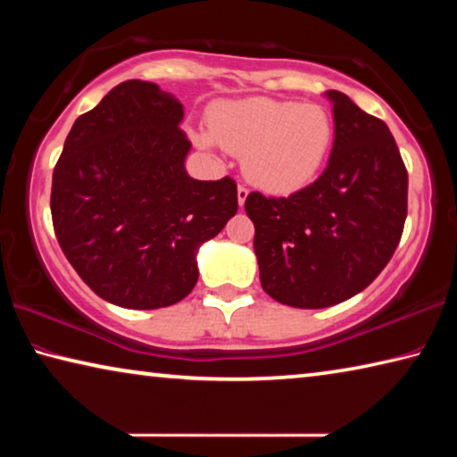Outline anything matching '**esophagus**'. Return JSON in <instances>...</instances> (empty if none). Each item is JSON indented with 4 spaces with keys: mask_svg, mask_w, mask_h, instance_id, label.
Returning a JSON list of instances; mask_svg holds the SVG:
<instances>
[{
    "mask_svg": "<svg viewBox=\"0 0 457 457\" xmlns=\"http://www.w3.org/2000/svg\"><path fill=\"white\" fill-rule=\"evenodd\" d=\"M247 193H250V191H247L244 185H239V187H237V204H239V207H244L245 199H247Z\"/></svg>",
    "mask_w": 457,
    "mask_h": 457,
    "instance_id": "1",
    "label": "esophagus"
}]
</instances>
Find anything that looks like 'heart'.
Returning <instances> with one entry per match:
<instances>
[{
	"label": "heart",
	"instance_id": "heart-1",
	"mask_svg": "<svg viewBox=\"0 0 457 457\" xmlns=\"http://www.w3.org/2000/svg\"><path fill=\"white\" fill-rule=\"evenodd\" d=\"M335 125L327 108L264 96L218 103L210 133H197L204 149L220 143L244 154V173L270 193H292L311 183L327 161Z\"/></svg>",
	"mask_w": 457,
	"mask_h": 457
}]
</instances>
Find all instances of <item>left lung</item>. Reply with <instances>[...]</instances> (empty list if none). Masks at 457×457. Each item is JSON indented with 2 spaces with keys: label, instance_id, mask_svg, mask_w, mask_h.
<instances>
[{
  "label": "left lung",
  "instance_id": "8db88e82",
  "mask_svg": "<svg viewBox=\"0 0 457 457\" xmlns=\"http://www.w3.org/2000/svg\"><path fill=\"white\" fill-rule=\"evenodd\" d=\"M324 96L335 117L324 173L290 197L245 199L262 288L294 308H327L365 290L407 218V169L389 127L343 92Z\"/></svg>",
  "mask_w": 457,
  "mask_h": 457
}]
</instances>
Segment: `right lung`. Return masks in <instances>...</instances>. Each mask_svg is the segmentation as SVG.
<instances>
[{
  "instance_id": "obj_1",
  "label": "right lung",
  "mask_w": 457,
  "mask_h": 457,
  "mask_svg": "<svg viewBox=\"0 0 457 457\" xmlns=\"http://www.w3.org/2000/svg\"><path fill=\"white\" fill-rule=\"evenodd\" d=\"M183 104L157 84L127 80L76 119L54 169L58 244L106 303L177 304L197 284L201 244L237 212L229 177L187 175Z\"/></svg>"
}]
</instances>
